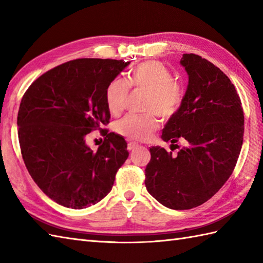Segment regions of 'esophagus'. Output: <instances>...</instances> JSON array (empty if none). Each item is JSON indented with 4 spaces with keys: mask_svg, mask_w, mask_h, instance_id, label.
I'll list each match as a JSON object with an SVG mask.
<instances>
[{
    "mask_svg": "<svg viewBox=\"0 0 263 263\" xmlns=\"http://www.w3.org/2000/svg\"><path fill=\"white\" fill-rule=\"evenodd\" d=\"M139 146V144L137 143V142H128L127 143V150H128V152H131V150H133V149H136L137 147Z\"/></svg>",
    "mask_w": 263,
    "mask_h": 263,
    "instance_id": "1",
    "label": "esophagus"
}]
</instances>
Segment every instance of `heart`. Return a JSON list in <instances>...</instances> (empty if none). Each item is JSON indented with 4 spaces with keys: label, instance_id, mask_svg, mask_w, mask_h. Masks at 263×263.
<instances>
[{
    "label": "heart",
    "instance_id": "1",
    "mask_svg": "<svg viewBox=\"0 0 263 263\" xmlns=\"http://www.w3.org/2000/svg\"><path fill=\"white\" fill-rule=\"evenodd\" d=\"M130 88L147 91L144 114H128L114 123L120 136L136 141H144L159 127V120L174 116L184 100L182 83L173 78L172 71L158 61H144L128 73L126 81L120 78L111 80L105 90V103L110 114L119 115L124 109Z\"/></svg>",
    "mask_w": 263,
    "mask_h": 263
}]
</instances>
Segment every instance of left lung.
I'll return each instance as SVG.
<instances>
[{"instance_id":"obj_1","label":"left lung","mask_w":263,"mask_h":263,"mask_svg":"<svg viewBox=\"0 0 263 263\" xmlns=\"http://www.w3.org/2000/svg\"><path fill=\"white\" fill-rule=\"evenodd\" d=\"M181 64L187 90L161 138L174 147L185 140L186 147L176 155L150 148L144 180L156 200L175 210L195 208L219 191L235 168L244 135L241 98L230 78L197 54H183Z\"/></svg>"}]
</instances>
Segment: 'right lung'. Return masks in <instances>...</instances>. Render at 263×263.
Returning a JSON list of instances; mask_svg holds the SVG:
<instances>
[{
	"instance_id": "right-lung-1",
	"label": "right lung",
	"mask_w": 263,
	"mask_h": 263,
	"mask_svg": "<svg viewBox=\"0 0 263 263\" xmlns=\"http://www.w3.org/2000/svg\"><path fill=\"white\" fill-rule=\"evenodd\" d=\"M128 62L77 59L33 81L21 99L18 137L21 155L39 189L72 209L96 204L109 193L128 153L124 138L108 133L105 103L108 83ZM99 129L104 142L93 153L88 133Z\"/></svg>"
}]
</instances>
